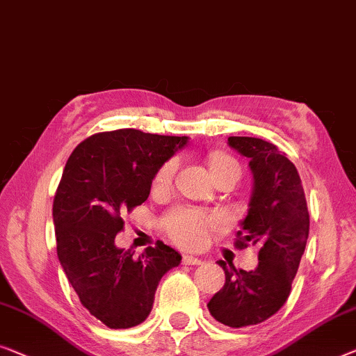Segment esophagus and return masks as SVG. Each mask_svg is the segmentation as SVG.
<instances>
[{
    "mask_svg": "<svg viewBox=\"0 0 356 356\" xmlns=\"http://www.w3.org/2000/svg\"><path fill=\"white\" fill-rule=\"evenodd\" d=\"M184 264H188V266H198V264H203V261L197 257H192V254H184L182 258Z\"/></svg>",
    "mask_w": 356,
    "mask_h": 356,
    "instance_id": "esophagus-1",
    "label": "esophagus"
}]
</instances>
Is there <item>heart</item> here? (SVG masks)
Returning a JSON list of instances; mask_svg holds the SVG:
<instances>
[{"instance_id": "obj_1", "label": "heart", "mask_w": 356, "mask_h": 356, "mask_svg": "<svg viewBox=\"0 0 356 356\" xmlns=\"http://www.w3.org/2000/svg\"><path fill=\"white\" fill-rule=\"evenodd\" d=\"M209 171L213 179L226 174H235L240 176V168L237 161L226 153H213L209 156ZM176 172V161H169L159 169L154 179V185L158 188L168 187L171 184ZM166 232L174 242L182 245L185 248H202L208 242L209 232L221 227V219L218 216H207V214L195 211V209H177L169 214L164 221Z\"/></svg>"}]
</instances>
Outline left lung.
Masks as SVG:
<instances>
[{
  "instance_id": "1",
  "label": "left lung",
  "mask_w": 356,
  "mask_h": 356,
  "mask_svg": "<svg viewBox=\"0 0 356 356\" xmlns=\"http://www.w3.org/2000/svg\"><path fill=\"white\" fill-rule=\"evenodd\" d=\"M227 145L250 159L252 197L235 245H254L258 266L243 271L218 261L226 284L208 309L224 326L245 327L266 321L289 298L307 247L309 214L297 168L276 145L254 137H229Z\"/></svg>"
}]
</instances>
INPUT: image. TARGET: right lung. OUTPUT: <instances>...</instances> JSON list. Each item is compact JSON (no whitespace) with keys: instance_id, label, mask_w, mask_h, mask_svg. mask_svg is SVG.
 I'll list each match as a JSON object with an SVG mask.
<instances>
[{"instance_id":"right-lung-1","label":"right lung","mask_w":356,"mask_h":356,"mask_svg":"<svg viewBox=\"0 0 356 356\" xmlns=\"http://www.w3.org/2000/svg\"><path fill=\"white\" fill-rule=\"evenodd\" d=\"M187 143L119 129L83 140L67 159L53 203L58 258L80 303L104 326L143 323L159 280L180 264V253L163 242L134 257L114 238L122 214L148 198L156 172Z\"/></svg>"}]
</instances>
